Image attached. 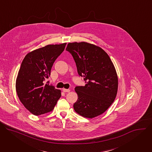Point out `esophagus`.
I'll list each match as a JSON object with an SVG mask.
<instances>
[{"label":"esophagus","mask_w":152,"mask_h":152,"mask_svg":"<svg viewBox=\"0 0 152 152\" xmlns=\"http://www.w3.org/2000/svg\"><path fill=\"white\" fill-rule=\"evenodd\" d=\"M62 91H63V92H64V93H69V92L70 91V90L63 88V89H62Z\"/></svg>","instance_id":"esophagus-1"}]
</instances>
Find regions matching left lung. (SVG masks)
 I'll use <instances>...</instances> for the list:
<instances>
[{"mask_svg":"<svg viewBox=\"0 0 152 152\" xmlns=\"http://www.w3.org/2000/svg\"><path fill=\"white\" fill-rule=\"evenodd\" d=\"M66 50L73 57L85 86L75 88L77 100L75 111L92 118L104 113L114 102L118 90V76L108 55L100 47L86 42H69Z\"/></svg>","mask_w":152,"mask_h":152,"instance_id":"1","label":"left lung"}]
</instances>
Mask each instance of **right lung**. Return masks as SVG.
I'll return each mask as SVG.
<instances>
[{
  "label": "right lung",
  "mask_w": 152,
  "mask_h": 152,
  "mask_svg": "<svg viewBox=\"0 0 152 152\" xmlns=\"http://www.w3.org/2000/svg\"><path fill=\"white\" fill-rule=\"evenodd\" d=\"M67 43L49 45L28 53L21 62L16 79L18 97L26 109L35 115L52 111L61 96V90L45 81L50 75L57 58Z\"/></svg>",
  "instance_id": "1"
}]
</instances>
